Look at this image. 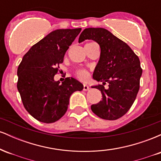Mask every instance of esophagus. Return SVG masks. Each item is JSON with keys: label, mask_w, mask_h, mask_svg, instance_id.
I'll return each mask as SVG.
<instances>
[{"label": "esophagus", "mask_w": 161, "mask_h": 161, "mask_svg": "<svg viewBox=\"0 0 161 161\" xmlns=\"http://www.w3.org/2000/svg\"><path fill=\"white\" fill-rule=\"evenodd\" d=\"M88 89H89V87L87 86V85H84V86H83V90H84V91H88Z\"/></svg>", "instance_id": "34e87169"}]
</instances>
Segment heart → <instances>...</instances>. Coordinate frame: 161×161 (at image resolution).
Masks as SVG:
<instances>
[{
	"label": "heart",
	"mask_w": 161,
	"mask_h": 161,
	"mask_svg": "<svg viewBox=\"0 0 161 161\" xmlns=\"http://www.w3.org/2000/svg\"><path fill=\"white\" fill-rule=\"evenodd\" d=\"M75 75L79 79H85L88 76V73L86 69H79L75 72Z\"/></svg>",
	"instance_id": "b5f03b06"
}]
</instances>
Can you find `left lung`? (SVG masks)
Instances as JSON below:
<instances>
[{"label": "left lung", "instance_id": "1", "mask_svg": "<svg viewBox=\"0 0 161 161\" xmlns=\"http://www.w3.org/2000/svg\"><path fill=\"white\" fill-rule=\"evenodd\" d=\"M86 39L95 41L101 47L93 79L103 85L92 88L99 89L103 97L91 109L101 119L115 120L128 112L136 98L142 74L139 58L126 43L103 28L84 29L79 42Z\"/></svg>", "mask_w": 161, "mask_h": 161}]
</instances>
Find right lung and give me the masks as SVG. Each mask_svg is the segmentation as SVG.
<instances>
[{
    "label": "right lung",
    "mask_w": 161,
    "mask_h": 161,
    "mask_svg": "<svg viewBox=\"0 0 161 161\" xmlns=\"http://www.w3.org/2000/svg\"><path fill=\"white\" fill-rule=\"evenodd\" d=\"M81 30L53 31L29 49L18 66L17 88L24 108L42 123L60 119L67 110L72 94L83 89L82 83L72 77L61 84L53 79L66 51Z\"/></svg>",
    "instance_id": "obj_1"
}]
</instances>
